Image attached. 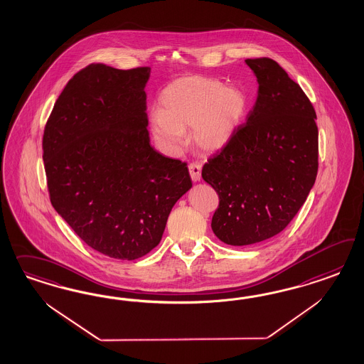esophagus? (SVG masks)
I'll return each instance as SVG.
<instances>
[{
	"mask_svg": "<svg viewBox=\"0 0 364 364\" xmlns=\"http://www.w3.org/2000/svg\"><path fill=\"white\" fill-rule=\"evenodd\" d=\"M189 173H191V178L193 180V181H198L200 180V177H201V166L196 163V161H193V163H191L189 166Z\"/></svg>",
	"mask_w": 364,
	"mask_h": 364,
	"instance_id": "34e87169",
	"label": "esophagus"
}]
</instances>
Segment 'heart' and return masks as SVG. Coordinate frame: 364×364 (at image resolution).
<instances>
[{
  "instance_id": "heart-1",
  "label": "heart",
  "mask_w": 364,
  "mask_h": 364,
  "mask_svg": "<svg viewBox=\"0 0 364 364\" xmlns=\"http://www.w3.org/2000/svg\"><path fill=\"white\" fill-rule=\"evenodd\" d=\"M161 112L152 116V131L172 149L186 144V129L193 127V140L207 152H216L233 137L247 109L244 92L224 87L218 78H178L160 96Z\"/></svg>"
}]
</instances>
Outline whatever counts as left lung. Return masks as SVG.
<instances>
[{
	"instance_id": "left-lung-1",
	"label": "left lung",
	"mask_w": 364,
	"mask_h": 364,
	"mask_svg": "<svg viewBox=\"0 0 364 364\" xmlns=\"http://www.w3.org/2000/svg\"><path fill=\"white\" fill-rule=\"evenodd\" d=\"M259 93L247 122L201 176L216 191L212 231L230 245L264 242L283 231L318 175L316 113L309 97L272 58H247Z\"/></svg>"
}]
</instances>
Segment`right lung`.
I'll list each match as a JSON object with an SVG mask.
<instances>
[{
	"label": "right lung",
	"mask_w": 364,
	"mask_h": 364,
	"mask_svg": "<svg viewBox=\"0 0 364 364\" xmlns=\"http://www.w3.org/2000/svg\"><path fill=\"white\" fill-rule=\"evenodd\" d=\"M151 68L90 64L66 84L45 125L50 203L90 248L134 260L161 240L192 187L187 163L159 154L146 129Z\"/></svg>",
	"instance_id": "add662e5"
}]
</instances>
